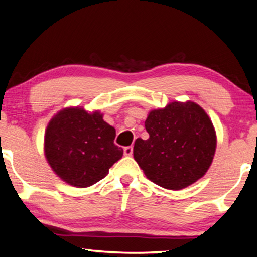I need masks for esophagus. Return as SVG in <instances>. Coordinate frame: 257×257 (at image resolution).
Segmentation results:
<instances>
[{"label": "esophagus", "mask_w": 257, "mask_h": 257, "mask_svg": "<svg viewBox=\"0 0 257 257\" xmlns=\"http://www.w3.org/2000/svg\"><path fill=\"white\" fill-rule=\"evenodd\" d=\"M123 152L125 156H132L133 155V147H125Z\"/></svg>", "instance_id": "34e87169"}]
</instances>
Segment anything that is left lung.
Instances as JSON below:
<instances>
[{
	"instance_id": "8db88e82",
	"label": "left lung",
	"mask_w": 257,
	"mask_h": 257,
	"mask_svg": "<svg viewBox=\"0 0 257 257\" xmlns=\"http://www.w3.org/2000/svg\"><path fill=\"white\" fill-rule=\"evenodd\" d=\"M148 140L137 139L134 158L149 180L180 190L201 179L211 166L217 136L208 114L193 101H173L153 109L145 120Z\"/></svg>"
}]
</instances>
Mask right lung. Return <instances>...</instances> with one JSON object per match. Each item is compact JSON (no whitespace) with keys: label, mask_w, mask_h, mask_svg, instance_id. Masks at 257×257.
<instances>
[{"label":"right lung","mask_w":257,"mask_h":257,"mask_svg":"<svg viewBox=\"0 0 257 257\" xmlns=\"http://www.w3.org/2000/svg\"><path fill=\"white\" fill-rule=\"evenodd\" d=\"M115 129L99 110L82 107L60 110L46 128L45 156L60 179L77 188L90 187L108 174L123 150L114 144Z\"/></svg>","instance_id":"1"}]
</instances>
